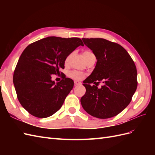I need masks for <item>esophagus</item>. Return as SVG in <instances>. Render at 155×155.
Returning a JSON list of instances; mask_svg holds the SVG:
<instances>
[{"label":"esophagus","instance_id":"esophagus-1","mask_svg":"<svg viewBox=\"0 0 155 155\" xmlns=\"http://www.w3.org/2000/svg\"><path fill=\"white\" fill-rule=\"evenodd\" d=\"M80 84H81V82L78 81H74V85H80Z\"/></svg>","mask_w":155,"mask_h":155}]
</instances>
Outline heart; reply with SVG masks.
<instances>
[{
    "instance_id": "heart-1",
    "label": "heart",
    "mask_w": 155,
    "mask_h": 155,
    "mask_svg": "<svg viewBox=\"0 0 155 155\" xmlns=\"http://www.w3.org/2000/svg\"><path fill=\"white\" fill-rule=\"evenodd\" d=\"M71 55L72 54H69L66 58V59H65V60H64L65 63H68L69 59L70 58V56H71ZM83 56H84V58H85L86 61H87L88 59H90L92 57H94L95 55L92 52H91V51H87L83 53ZM85 76H86V74L85 73L77 71V70H72V71H70L68 73V76L74 79H76V80H81V79L85 78Z\"/></svg>"
}]
</instances>
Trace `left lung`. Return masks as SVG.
<instances>
[{"label":"left lung","instance_id":"8db88e82","mask_svg":"<svg viewBox=\"0 0 155 155\" xmlns=\"http://www.w3.org/2000/svg\"><path fill=\"white\" fill-rule=\"evenodd\" d=\"M95 55L92 73L83 81L85 94L81 104L87 113L100 119L118 115L127 107L137 90V70L133 59L118 43L101 38H83ZM104 83L100 89L90 83Z\"/></svg>","mask_w":155,"mask_h":155}]
</instances>
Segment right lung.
<instances>
[{
  "label": "right lung",
  "mask_w": 155,
  "mask_h": 155,
  "mask_svg": "<svg viewBox=\"0 0 155 155\" xmlns=\"http://www.w3.org/2000/svg\"><path fill=\"white\" fill-rule=\"evenodd\" d=\"M80 45L84 46L78 37H48L29 45L22 51L13 80L18 101L30 114L47 118L60 109L74 81L63 74V79L55 83L51 76L64 68L65 59Z\"/></svg>",
  "instance_id": "add662e5"
}]
</instances>
